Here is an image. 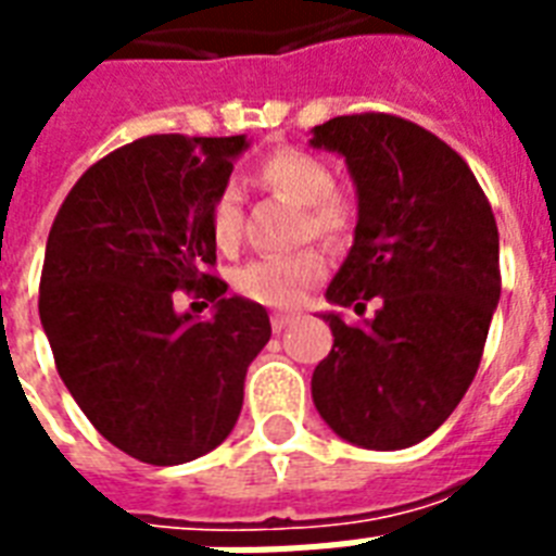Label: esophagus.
I'll return each instance as SVG.
<instances>
[{
	"mask_svg": "<svg viewBox=\"0 0 556 556\" xmlns=\"http://www.w3.org/2000/svg\"><path fill=\"white\" fill-rule=\"evenodd\" d=\"M294 323H296L294 314H274V317H270V329L282 331L288 329V326H294Z\"/></svg>",
	"mask_w": 556,
	"mask_h": 556,
	"instance_id": "obj_1",
	"label": "esophagus"
}]
</instances>
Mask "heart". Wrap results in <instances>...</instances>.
Masks as SVG:
<instances>
[{
  "label": "heart",
  "mask_w": 556,
  "mask_h": 556,
  "mask_svg": "<svg viewBox=\"0 0 556 556\" xmlns=\"http://www.w3.org/2000/svg\"><path fill=\"white\" fill-rule=\"evenodd\" d=\"M253 176L265 190L300 204L296 233L326 244L346 242L357 225V201L346 187L334 185L331 167L320 155L300 147H279L256 164ZM210 236L218 251H236L242 239V199L236 187H222L207 210ZM326 274L320 251L303 248L291 256H262L233 277L239 294L262 305H294L312 282Z\"/></svg>",
  "instance_id": "obj_1"
}]
</instances>
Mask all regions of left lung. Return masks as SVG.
Returning <instances> with one entry per match:
<instances>
[{"label": "left lung", "instance_id": "obj_1", "mask_svg": "<svg viewBox=\"0 0 556 556\" xmlns=\"http://www.w3.org/2000/svg\"><path fill=\"white\" fill-rule=\"evenodd\" d=\"M314 147L340 152L357 185L355 244L329 296L366 308L312 378L323 421L369 450H401L439 430L473 383L500 303V230L491 201L453 147L387 115L331 117Z\"/></svg>", "mask_w": 556, "mask_h": 556}]
</instances>
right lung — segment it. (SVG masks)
<instances>
[{"mask_svg":"<svg viewBox=\"0 0 556 556\" xmlns=\"http://www.w3.org/2000/svg\"><path fill=\"white\" fill-rule=\"evenodd\" d=\"M244 147V135L138 138L77 178L48 233L39 320L56 371L94 430L147 465H185L230 435L270 340L268 312L225 296L213 274L207 210ZM173 290L217 314L176 315Z\"/></svg>","mask_w":556,"mask_h":556,"instance_id":"obj_1","label":"right lung"}]
</instances>
